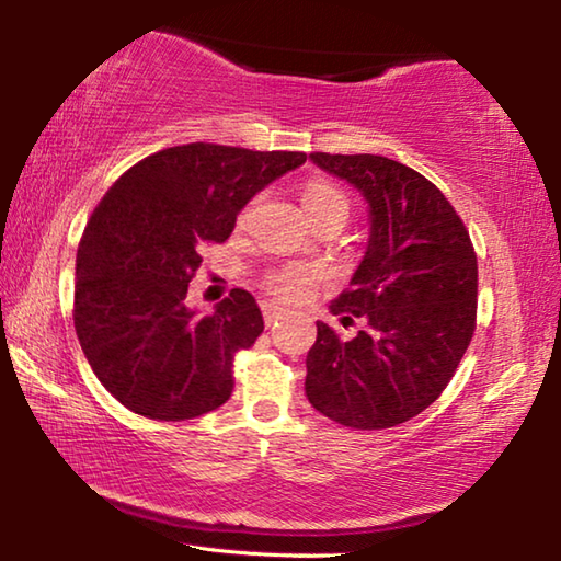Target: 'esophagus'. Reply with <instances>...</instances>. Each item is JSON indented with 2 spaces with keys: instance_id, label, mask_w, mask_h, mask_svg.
I'll use <instances>...</instances> for the list:
<instances>
[{
  "instance_id": "obj_1",
  "label": "esophagus",
  "mask_w": 561,
  "mask_h": 561,
  "mask_svg": "<svg viewBox=\"0 0 561 561\" xmlns=\"http://www.w3.org/2000/svg\"><path fill=\"white\" fill-rule=\"evenodd\" d=\"M262 314H264V324L274 327L284 317V309L274 307V304H262Z\"/></svg>"
}]
</instances>
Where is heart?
Instances as JSON below:
<instances>
[{"instance_id": "b5f03b06", "label": "heart", "mask_w": 561, "mask_h": 561, "mask_svg": "<svg viewBox=\"0 0 561 561\" xmlns=\"http://www.w3.org/2000/svg\"><path fill=\"white\" fill-rule=\"evenodd\" d=\"M301 205L311 222L324 220L329 215H344V217L348 215V197L344 195V190L336 187L334 183H329V180H309V183L301 187ZM250 210L252 205H247L240 213V225L247 222ZM317 279H319V270L304 267V264H287V267L272 270L262 284L270 297L284 304H294L307 297Z\"/></svg>"}]
</instances>
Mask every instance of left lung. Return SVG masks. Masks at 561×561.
I'll use <instances>...</instances> for the list:
<instances>
[{"label":"left lung","instance_id":"1","mask_svg":"<svg viewBox=\"0 0 561 561\" xmlns=\"http://www.w3.org/2000/svg\"><path fill=\"white\" fill-rule=\"evenodd\" d=\"M368 203V247L331 301L364 329L344 341L317 321L309 403L346 428H393L425 411L458 368L478 317V254L468 227L428 178L383 156L311 153Z\"/></svg>","mask_w":561,"mask_h":561}]
</instances>
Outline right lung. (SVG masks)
<instances>
[{
  "label": "right lung",
  "mask_w": 561,
  "mask_h": 561,
  "mask_svg": "<svg viewBox=\"0 0 561 561\" xmlns=\"http://www.w3.org/2000/svg\"><path fill=\"white\" fill-rule=\"evenodd\" d=\"M291 150L187 144L128 168L93 210L76 254L73 327L93 374L133 413L187 421L232 396V360L264 331L250 291L213 314L187 307L203 247L234 230L237 213L299 168Z\"/></svg>",
  "instance_id": "right-lung-1"
}]
</instances>
